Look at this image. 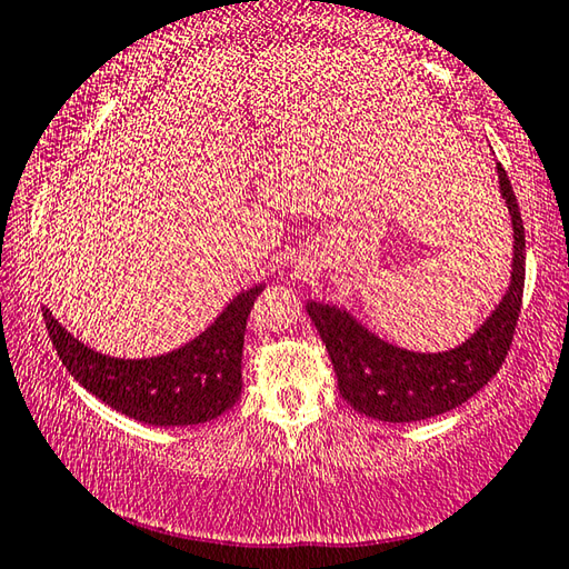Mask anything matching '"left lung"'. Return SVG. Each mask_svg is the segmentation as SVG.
Wrapping results in <instances>:
<instances>
[{
	"label": "left lung",
	"mask_w": 569,
	"mask_h": 569,
	"mask_svg": "<svg viewBox=\"0 0 569 569\" xmlns=\"http://www.w3.org/2000/svg\"><path fill=\"white\" fill-rule=\"evenodd\" d=\"M498 179L512 223L510 283L490 316L460 346L438 353L408 350L376 336L343 306L306 303L333 360L340 396L363 416L383 422H416L442 416L488 386L502 366L522 303L525 226L502 167H498Z\"/></svg>",
	"instance_id": "1"
}]
</instances>
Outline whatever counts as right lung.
<instances>
[{
    "instance_id": "1",
    "label": "right lung",
    "mask_w": 569,
    "mask_h": 569,
    "mask_svg": "<svg viewBox=\"0 0 569 569\" xmlns=\"http://www.w3.org/2000/svg\"><path fill=\"white\" fill-rule=\"evenodd\" d=\"M263 283L233 301L181 348L151 358H113L89 348L44 308V323L61 363L79 386L109 408L147 426L179 428L219 418L241 398L246 320Z\"/></svg>"
}]
</instances>
